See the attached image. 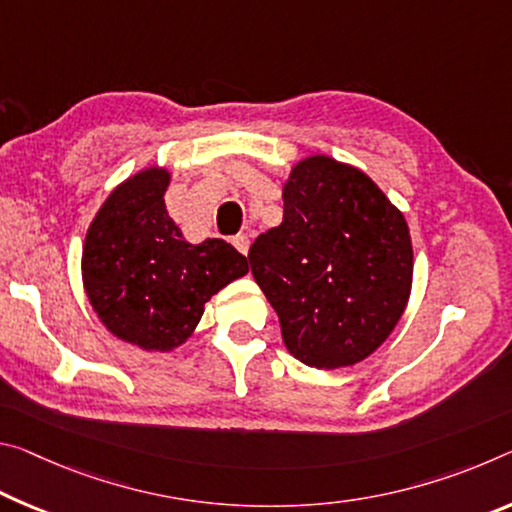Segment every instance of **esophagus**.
<instances>
[{
	"label": "esophagus",
	"mask_w": 512,
	"mask_h": 512,
	"mask_svg": "<svg viewBox=\"0 0 512 512\" xmlns=\"http://www.w3.org/2000/svg\"><path fill=\"white\" fill-rule=\"evenodd\" d=\"M232 243H234V248H237L241 255H248V248H250L248 234H237V237L232 239Z\"/></svg>",
	"instance_id": "obj_1"
}]
</instances>
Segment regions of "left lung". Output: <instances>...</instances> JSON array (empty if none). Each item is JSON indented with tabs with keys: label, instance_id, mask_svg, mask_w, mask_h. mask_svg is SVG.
Listing matches in <instances>:
<instances>
[{
	"label": "left lung",
	"instance_id": "1",
	"mask_svg": "<svg viewBox=\"0 0 512 512\" xmlns=\"http://www.w3.org/2000/svg\"><path fill=\"white\" fill-rule=\"evenodd\" d=\"M282 200V223L250 246V271L296 360L351 367L392 335L408 305V223L369 175L326 154L291 168Z\"/></svg>",
	"mask_w": 512,
	"mask_h": 512
}]
</instances>
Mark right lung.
Masks as SVG:
<instances>
[{
  "label": "right lung",
  "instance_id": "obj_1",
  "mask_svg": "<svg viewBox=\"0 0 512 512\" xmlns=\"http://www.w3.org/2000/svg\"><path fill=\"white\" fill-rule=\"evenodd\" d=\"M166 168L118 184L86 232L81 278L111 335L168 353L193 335L205 303L248 273V259L223 239L189 243L166 212Z\"/></svg>",
  "mask_w": 512,
  "mask_h": 512
}]
</instances>
